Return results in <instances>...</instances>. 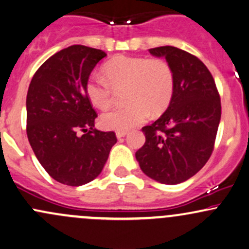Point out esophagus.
Instances as JSON below:
<instances>
[{"mask_svg": "<svg viewBox=\"0 0 249 249\" xmlns=\"http://www.w3.org/2000/svg\"><path fill=\"white\" fill-rule=\"evenodd\" d=\"M127 134V132L126 131H117L116 132V137L118 139H121V138H123V137H125Z\"/></svg>", "mask_w": 249, "mask_h": 249, "instance_id": "obj_1", "label": "esophagus"}]
</instances>
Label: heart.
<instances>
[{"mask_svg":"<svg viewBox=\"0 0 249 249\" xmlns=\"http://www.w3.org/2000/svg\"><path fill=\"white\" fill-rule=\"evenodd\" d=\"M104 78L91 76L85 85L89 101L96 107L112 104L113 90L126 89L125 99L130 105L113 108L101 117L107 130L126 131L146 121L150 112L160 115L173 98L174 73L161 58L119 55L103 65Z\"/></svg>","mask_w":249,"mask_h":249,"instance_id":"obj_1","label":"heart"}]
</instances>
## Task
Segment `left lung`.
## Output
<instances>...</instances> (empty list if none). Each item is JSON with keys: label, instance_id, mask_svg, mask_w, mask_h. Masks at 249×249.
<instances>
[{"label": "left lung", "instance_id": "obj_1", "mask_svg": "<svg viewBox=\"0 0 249 249\" xmlns=\"http://www.w3.org/2000/svg\"><path fill=\"white\" fill-rule=\"evenodd\" d=\"M148 53L171 65L174 92L166 111L142 128L146 142L136 159L151 179L177 185L198 173L212 154L221 118L220 97L210 70L196 56L171 45Z\"/></svg>", "mask_w": 249, "mask_h": 249}]
</instances>
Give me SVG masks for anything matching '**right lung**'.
Here are the masks:
<instances>
[{"label": "right lung", "instance_id": "1", "mask_svg": "<svg viewBox=\"0 0 249 249\" xmlns=\"http://www.w3.org/2000/svg\"><path fill=\"white\" fill-rule=\"evenodd\" d=\"M107 53L71 45L48 58L31 79L27 95L28 139L43 168L56 181L82 186L101 174L115 132L95 127L96 111L85 85ZM78 130L88 134L78 136Z\"/></svg>", "mask_w": 249, "mask_h": 249}]
</instances>
